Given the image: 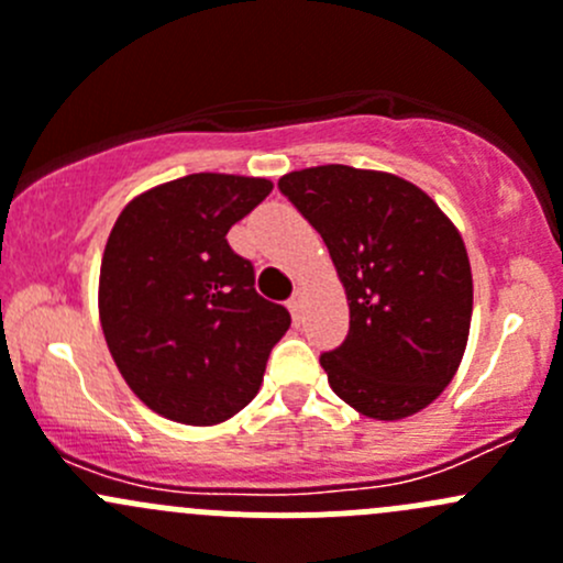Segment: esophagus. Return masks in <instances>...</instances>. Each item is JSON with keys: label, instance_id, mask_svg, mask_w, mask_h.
I'll use <instances>...</instances> for the list:
<instances>
[{"label": "esophagus", "instance_id": "34e87169", "mask_svg": "<svg viewBox=\"0 0 563 563\" xmlns=\"http://www.w3.org/2000/svg\"><path fill=\"white\" fill-rule=\"evenodd\" d=\"M302 305H305V291L302 288H297V291H294V297L288 299V310H291L294 321H299V318H302Z\"/></svg>", "mask_w": 563, "mask_h": 563}]
</instances>
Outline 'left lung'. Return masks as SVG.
I'll use <instances>...</instances> for the list:
<instances>
[{"label": "left lung", "instance_id": "1", "mask_svg": "<svg viewBox=\"0 0 563 563\" xmlns=\"http://www.w3.org/2000/svg\"><path fill=\"white\" fill-rule=\"evenodd\" d=\"M277 187L327 242L349 299V338L321 356L329 387L378 422L428 408L468 345L474 280L457 225L389 172L332 163Z\"/></svg>", "mask_w": 563, "mask_h": 563}]
</instances>
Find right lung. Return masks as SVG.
I'll list each match as a JSON object with an SVG mask.
<instances>
[{"label": "right lung", "instance_id": "add662e5", "mask_svg": "<svg viewBox=\"0 0 563 563\" xmlns=\"http://www.w3.org/2000/svg\"><path fill=\"white\" fill-rule=\"evenodd\" d=\"M269 192L261 176L187 174L139 192L108 234L98 283L108 351L133 395L172 422L209 428L240 413L291 323L225 240Z\"/></svg>", "mask_w": 563, "mask_h": 563}]
</instances>
